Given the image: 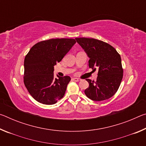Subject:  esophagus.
I'll list each match as a JSON object with an SVG mask.
<instances>
[{
	"label": "esophagus",
	"mask_w": 146,
	"mask_h": 146,
	"mask_svg": "<svg viewBox=\"0 0 146 146\" xmlns=\"http://www.w3.org/2000/svg\"><path fill=\"white\" fill-rule=\"evenodd\" d=\"M73 80L74 81H75V82H79V81L81 80L80 78H73Z\"/></svg>",
	"instance_id": "esophagus-1"
}]
</instances>
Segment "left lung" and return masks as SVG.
<instances>
[{"instance_id":"left-lung-1","label":"left lung","mask_w":146,"mask_h":146,"mask_svg":"<svg viewBox=\"0 0 146 146\" xmlns=\"http://www.w3.org/2000/svg\"><path fill=\"white\" fill-rule=\"evenodd\" d=\"M90 57L89 68L98 69L97 80L86 79L90 84L86 95L95 101H102L117 93L123 77L120 54L110 44L92 38H76Z\"/></svg>"}]
</instances>
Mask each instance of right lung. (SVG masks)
<instances>
[{
	"instance_id": "1",
	"label": "right lung",
	"mask_w": 146,
	"mask_h": 146,
	"mask_svg": "<svg viewBox=\"0 0 146 146\" xmlns=\"http://www.w3.org/2000/svg\"><path fill=\"white\" fill-rule=\"evenodd\" d=\"M76 41L73 38H51L32 47L24 59V83L35 100L52 105L64 97L69 76L54 78V65L62 60Z\"/></svg>"
}]
</instances>
